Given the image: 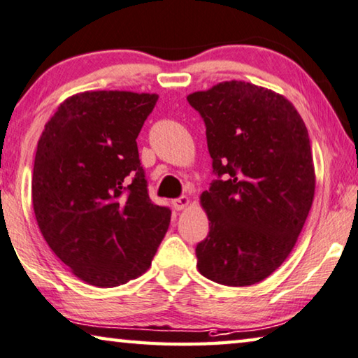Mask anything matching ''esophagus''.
Instances as JSON below:
<instances>
[{"label":"esophagus","instance_id":"obj_1","mask_svg":"<svg viewBox=\"0 0 358 358\" xmlns=\"http://www.w3.org/2000/svg\"><path fill=\"white\" fill-rule=\"evenodd\" d=\"M188 206H189V197L181 196V197H178V199H173V207L177 210H183Z\"/></svg>","mask_w":358,"mask_h":358}]
</instances>
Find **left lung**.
Masks as SVG:
<instances>
[{"label": "left lung", "mask_w": 358, "mask_h": 358, "mask_svg": "<svg viewBox=\"0 0 358 358\" xmlns=\"http://www.w3.org/2000/svg\"><path fill=\"white\" fill-rule=\"evenodd\" d=\"M206 124L213 180L197 270L225 286L265 280L294 249L315 194L307 127L285 96L248 82L188 94Z\"/></svg>", "instance_id": "obj_1"}]
</instances>
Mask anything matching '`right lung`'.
I'll use <instances>...</instances> for the list:
<instances>
[{"label":"right lung","mask_w":358,"mask_h":358,"mask_svg":"<svg viewBox=\"0 0 358 358\" xmlns=\"http://www.w3.org/2000/svg\"><path fill=\"white\" fill-rule=\"evenodd\" d=\"M157 98L73 94L38 140L31 177L36 223L52 252L92 286L141 276L169 230L172 212L149 199L136 146Z\"/></svg>","instance_id":"right-lung-1"}]
</instances>
